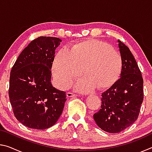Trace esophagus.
I'll return each instance as SVG.
<instances>
[{
	"label": "esophagus",
	"mask_w": 152,
	"mask_h": 152,
	"mask_svg": "<svg viewBox=\"0 0 152 152\" xmlns=\"http://www.w3.org/2000/svg\"><path fill=\"white\" fill-rule=\"evenodd\" d=\"M76 96L77 94L73 93V92H67V96L68 97H75Z\"/></svg>",
	"instance_id": "esophagus-1"
}]
</instances>
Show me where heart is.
Masks as SVG:
<instances>
[{
  "instance_id": "heart-1",
  "label": "heart",
  "mask_w": 152,
  "mask_h": 152,
  "mask_svg": "<svg viewBox=\"0 0 152 152\" xmlns=\"http://www.w3.org/2000/svg\"><path fill=\"white\" fill-rule=\"evenodd\" d=\"M123 68L121 55L109 43L96 39L84 41L62 48L56 53L52 72L59 86L66 88L82 72L76 88L89 92L97 86L105 89L112 86L121 76Z\"/></svg>"
}]
</instances>
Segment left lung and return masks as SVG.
I'll return each mask as SVG.
<instances>
[{"label": "left lung", "instance_id": "1", "mask_svg": "<svg viewBox=\"0 0 152 152\" xmlns=\"http://www.w3.org/2000/svg\"><path fill=\"white\" fill-rule=\"evenodd\" d=\"M123 68L121 78L102 94L101 109L93 115L104 132L117 133L132 125L138 118L143 100V80L129 49L118 40Z\"/></svg>", "mask_w": 152, "mask_h": 152}]
</instances>
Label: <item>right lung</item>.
<instances>
[{"label":"right lung","mask_w":152,"mask_h":152,"mask_svg":"<svg viewBox=\"0 0 152 152\" xmlns=\"http://www.w3.org/2000/svg\"><path fill=\"white\" fill-rule=\"evenodd\" d=\"M61 40L39 37L33 40L11 69L9 96L16 119L27 127L45 129L58 121L66 101V92L53 87L51 66Z\"/></svg>","instance_id":"right-lung-1"}]
</instances>
